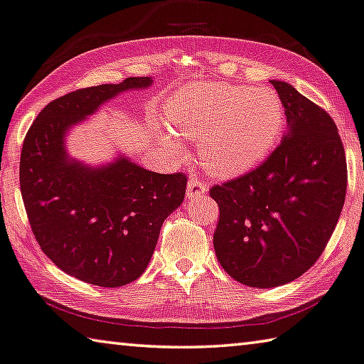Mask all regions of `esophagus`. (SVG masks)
Listing matches in <instances>:
<instances>
[{
    "mask_svg": "<svg viewBox=\"0 0 364 364\" xmlns=\"http://www.w3.org/2000/svg\"><path fill=\"white\" fill-rule=\"evenodd\" d=\"M208 186L203 178L200 177H190L188 178V183H187V196L188 198H193V196H198V195H203L206 193Z\"/></svg>",
    "mask_w": 364,
    "mask_h": 364,
    "instance_id": "34e87169",
    "label": "esophagus"
}]
</instances>
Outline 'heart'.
Here are the masks:
<instances>
[{
  "label": "heart",
  "instance_id": "obj_1",
  "mask_svg": "<svg viewBox=\"0 0 364 364\" xmlns=\"http://www.w3.org/2000/svg\"><path fill=\"white\" fill-rule=\"evenodd\" d=\"M166 119L178 135L200 139L205 164L232 176L267 156L282 134L285 112L269 88L193 82L166 103ZM174 143V136H168Z\"/></svg>",
  "mask_w": 364,
  "mask_h": 364
}]
</instances>
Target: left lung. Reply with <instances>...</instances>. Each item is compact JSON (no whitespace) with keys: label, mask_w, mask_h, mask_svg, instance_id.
I'll return each mask as SVG.
<instances>
[{"label":"left lung","mask_w":364,"mask_h":364,"mask_svg":"<svg viewBox=\"0 0 364 364\" xmlns=\"http://www.w3.org/2000/svg\"><path fill=\"white\" fill-rule=\"evenodd\" d=\"M287 134L258 168L213 186V243L224 271L250 287L291 282L316 263L347 193V159L333 119L290 83L272 80Z\"/></svg>","instance_id":"obj_1"}]
</instances>
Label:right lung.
<instances>
[{
	"instance_id": "obj_1",
	"label": "right lung",
	"mask_w": 364,
	"mask_h": 364,
	"mask_svg": "<svg viewBox=\"0 0 364 364\" xmlns=\"http://www.w3.org/2000/svg\"><path fill=\"white\" fill-rule=\"evenodd\" d=\"M150 77L80 88L46 105L23 139L19 181L28 223L59 269L100 287H121L150 263L164 219L181 206L187 176L158 174L127 158L103 168L69 159L64 135L100 105Z\"/></svg>"
}]
</instances>
